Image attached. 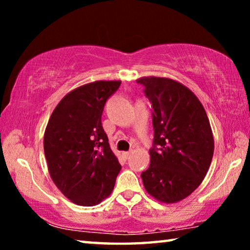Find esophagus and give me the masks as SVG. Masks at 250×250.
<instances>
[{"label":"esophagus","mask_w":250,"mask_h":250,"mask_svg":"<svg viewBox=\"0 0 250 250\" xmlns=\"http://www.w3.org/2000/svg\"><path fill=\"white\" fill-rule=\"evenodd\" d=\"M131 154H132V153H131V152H124V153H122V155H124L125 159H129L130 156H131Z\"/></svg>","instance_id":"esophagus-1"}]
</instances>
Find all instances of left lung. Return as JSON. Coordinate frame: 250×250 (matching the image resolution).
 <instances>
[{"label": "left lung", "instance_id": "1", "mask_svg": "<svg viewBox=\"0 0 250 250\" xmlns=\"http://www.w3.org/2000/svg\"><path fill=\"white\" fill-rule=\"evenodd\" d=\"M137 82L146 87L153 108L154 147L149 151L150 167L141 174L143 185L155 200L174 204L191 195L206 176L213 131L201 101L183 83L154 76Z\"/></svg>", "mask_w": 250, "mask_h": 250}]
</instances>
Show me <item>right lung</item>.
Returning <instances> with one entry per match:
<instances>
[{
  "instance_id": "right-lung-1",
  "label": "right lung",
  "mask_w": 250,
  "mask_h": 250,
  "mask_svg": "<svg viewBox=\"0 0 250 250\" xmlns=\"http://www.w3.org/2000/svg\"><path fill=\"white\" fill-rule=\"evenodd\" d=\"M120 80H97L59 101L44 133L49 175L70 202L95 206L111 194L121 166L101 125L105 101Z\"/></svg>"
}]
</instances>
